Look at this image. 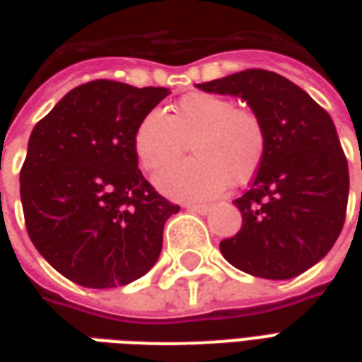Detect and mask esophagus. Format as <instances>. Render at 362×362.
Listing matches in <instances>:
<instances>
[{
	"instance_id": "esophagus-1",
	"label": "esophagus",
	"mask_w": 362,
	"mask_h": 362,
	"mask_svg": "<svg viewBox=\"0 0 362 362\" xmlns=\"http://www.w3.org/2000/svg\"><path fill=\"white\" fill-rule=\"evenodd\" d=\"M186 209L192 213H199V215H205V213H209V205H197V204H188L186 205Z\"/></svg>"
}]
</instances>
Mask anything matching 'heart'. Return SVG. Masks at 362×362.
<instances>
[{"label": "heart", "instance_id": "b5f03b06", "mask_svg": "<svg viewBox=\"0 0 362 362\" xmlns=\"http://www.w3.org/2000/svg\"><path fill=\"white\" fill-rule=\"evenodd\" d=\"M186 141L194 157L170 163L155 174L158 189L178 199H207L221 194L228 182L246 184L266 155L262 119L211 93L186 95L173 114L153 108L134 132L135 155L147 170L178 157Z\"/></svg>", "mask_w": 362, "mask_h": 362}]
</instances>
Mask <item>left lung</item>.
Instances as JSON below:
<instances>
[{
	"instance_id": "obj_1",
	"label": "left lung",
	"mask_w": 362,
	"mask_h": 362,
	"mask_svg": "<svg viewBox=\"0 0 362 362\" xmlns=\"http://www.w3.org/2000/svg\"><path fill=\"white\" fill-rule=\"evenodd\" d=\"M240 96L266 129V155L250 189L236 197L243 228L219 244L236 269L264 279L296 277L332 250L349 197V168L335 126L310 95L266 69L199 83Z\"/></svg>"
}]
</instances>
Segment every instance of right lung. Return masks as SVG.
Returning a JSON list of instances; mask_svg holds the SVG:
<instances>
[{
    "label": "right lung",
    "mask_w": 362,
    "mask_h": 362,
    "mask_svg": "<svg viewBox=\"0 0 362 362\" xmlns=\"http://www.w3.org/2000/svg\"><path fill=\"white\" fill-rule=\"evenodd\" d=\"M170 90L96 79L67 93L33 129L21 168L30 240L64 277L122 287L158 259L180 211L137 168L134 132Z\"/></svg>",
    "instance_id": "add662e5"
}]
</instances>
